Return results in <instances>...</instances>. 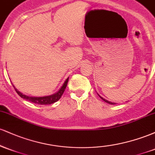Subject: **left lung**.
<instances>
[{
    "mask_svg": "<svg viewBox=\"0 0 155 155\" xmlns=\"http://www.w3.org/2000/svg\"><path fill=\"white\" fill-rule=\"evenodd\" d=\"M97 95H98V94H97ZM98 96H99V97H101V99H102V100H103V101H105V102H106V103H107V104H111V105H114V104H115V103H112V102H111V101H107V100H106V99H104V97H101V96L100 95H98Z\"/></svg>",
    "mask_w": 155,
    "mask_h": 155,
    "instance_id": "obj_1",
    "label": "left lung"
}]
</instances>
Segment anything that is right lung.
<instances>
[{
	"instance_id": "right-lung-1",
	"label": "right lung",
	"mask_w": 155,
	"mask_h": 155,
	"mask_svg": "<svg viewBox=\"0 0 155 155\" xmlns=\"http://www.w3.org/2000/svg\"><path fill=\"white\" fill-rule=\"evenodd\" d=\"M68 78H67L65 79V81H64L63 84L62 85L61 87L59 89L58 92H56L55 93L52 94V95H47V96H42V97H33V96H28L22 93L21 92H19L15 86L13 87L15 89L16 92H17V94L20 96L23 99H25V100L30 101V102L33 103V104H36L39 105H49L51 104H54V103L57 102L59 99L61 97V96L63 95L64 91H65V88H66L68 81Z\"/></svg>"
}]
</instances>
